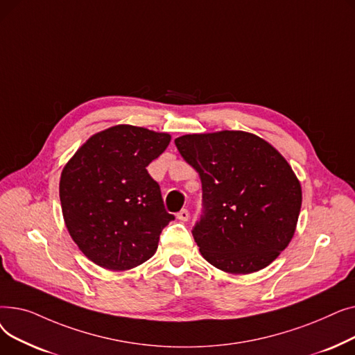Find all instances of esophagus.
Returning a JSON list of instances; mask_svg holds the SVG:
<instances>
[{
	"label": "esophagus",
	"instance_id": "esophagus-1",
	"mask_svg": "<svg viewBox=\"0 0 355 355\" xmlns=\"http://www.w3.org/2000/svg\"><path fill=\"white\" fill-rule=\"evenodd\" d=\"M177 218L181 220V221H187L190 218V211L187 209H182L178 214H177Z\"/></svg>",
	"mask_w": 355,
	"mask_h": 355
}]
</instances>
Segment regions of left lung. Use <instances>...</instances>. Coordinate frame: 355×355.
<instances>
[{
    "instance_id": "left-lung-1",
    "label": "left lung",
    "mask_w": 355,
    "mask_h": 355,
    "mask_svg": "<svg viewBox=\"0 0 355 355\" xmlns=\"http://www.w3.org/2000/svg\"><path fill=\"white\" fill-rule=\"evenodd\" d=\"M175 145L201 180L204 214L193 229L201 256L233 275L269 266L291 243L302 206L288 161L243 130L182 135Z\"/></svg>"
}]
</instances>
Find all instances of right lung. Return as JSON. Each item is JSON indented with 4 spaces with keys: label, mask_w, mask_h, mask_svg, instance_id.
I'll return each instance as SVG.
<instances>
[{
    "label": "right lung",
    "mask_w": 355,
    "mask_h": 355,
    "mask_svg": "<svg viewBox=\"0 0 355 355\" xmlns=\"http://www.w3.org/2000/svg\"><path fill=\"white\" fill-rule=\"evenodd\" d=\"M171 141L166 132L115 125L92 135L64 165V225L82 253L107 270H129L157 252L166 213L146 166Z\"/></svg>",
    "instance_id": "obj_1"
}]
</instances>
